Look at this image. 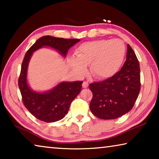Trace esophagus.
<instances>
[{"mask_svg":"<svg viewBox=\"0 0 159 159\" xmlns=\"http://www.w3.org/2000/svg\"><path fill=\"white\" fill-rule=\"evenodd\" d=\"M82 86L83 88H87L88 87V83L87 81H83Z\"/></svg>","mask_w":159,"mask_h":159,"instance_id":"34e87169","label":"esophagus"}]
</instances>
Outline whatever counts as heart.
Segmentation results:
<instances>
[{"instance_id": "obj_1", "label": "heart", "mask_w": 159, "mask_h": 159, "mask_svg": "<svg viewBox=\"0 0 159 159\" xmlns=\"http://www.w3.org/2000/svg\"><path fill=\"white\" fill-rule=\"evenodd\" d=\"M125 55V47L119 39L86 42L76 50V58L71 59L74 69L80 75L90 64L91 74L99 79L111 78L119 71Z\"/></svg>"}]
</instances>
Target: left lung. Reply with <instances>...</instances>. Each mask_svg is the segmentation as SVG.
Instances as JSON below:
<instances>
[{
    "label": "left lung",
    "instance_id": "1",
    "mask_svg": "<svg viewBox=\"0 0 159 159\" xmlns=\"http://www.w3.org/2000/svg\"><path fill=\"white\" fill-rule=\"evenodd\" d=\"M126 60L114 76L90 83L93 92L90 109L100 119H115L133 109L140 91L139 63L132 48L127 45Z\"/></svg>",
    "mask_w": 159,
    "mask_h": 159
}]
</instances>
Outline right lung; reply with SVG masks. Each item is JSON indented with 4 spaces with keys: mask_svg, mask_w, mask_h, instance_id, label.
I'll use <instances>...</instances> for the list:
<instances>
[{
    "mask_svg": "<svg viewBox=\"0 0 159 159\" xmlns=\"http://www.w3.org/2000/svg\"><path fill=\"white\" fill-rule=\"evenodd\" d=\"M79 41V39H64L44 36L38 39L26 52L21 64L18 85L25 107L39 120L52 123L62 119L68 113L72 101L81 91L83 81L61 82L43 93L33 90L27 82L28 66L32 55L43 47H50L65 57L69 48Z\"/></svg>",
    "mask_w": 159,
    "mask_h": 159,
    "instance_id": "1",
    "label": "right lung"
}]
</instances>
